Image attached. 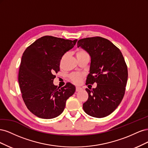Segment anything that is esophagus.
I'll return each mask as SVG.
<instances>
[{
    "label": "esophagus",
    "mask_w": 148,
    "mask_h": 148,
    "mask_svg": "<svg viewBox=\"0 0 148 148\" xmlns=\"http://www.w3.org/2000/svg\"><path fill=\"white\" fill-rule=\"evenodd\" d=\"M80 90H82V88L80 87H78V86H77L76 87V91H79Z\"/></svg>",
    "instance_id": "obj_1"
}]
</instances>
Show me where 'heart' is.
I'll list each match as a JSON object with an SVG mask.
<instances>
[{"mask_svg": "<svg viewBox=\"0 0 148 148\" xmlns=\"http://www.w3.org/2000/svg\"><path fill=\"white\" fill-rule=\"evenodd\" d=\"M77 57L89 56V54L86 51L84 50V49H80L77 52ZM82 77H83V75L81 73H73V74H71L70 76V78L71 81L76 83H78L80 81V79L82 78Z\"/></svg>", "mask_w": 148, "mask_h": 148, "instance_id": "obj_1", "label": "heart"}]
</instances>
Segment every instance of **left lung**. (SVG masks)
I'll return each mask as SVG.
<instances>
[{
  "label": "left lung",
  "mask_w": 148,
  "mask_h": 148,
  "mask_svg": "<svg viewBox=\"0 0 148 148\" xmlns=\"http://www.w3.org/2000/svg\"><path fill=\"white\" fill-rule=\"evenodd\" d=\"M77 46L91 56L86 84L97 83L96 88L86 89L88 99L83 110L92 117H105L116 109L125 95L128 69L124 57L112 42L99 36L79 39Z\"/></svg>",
  "instance_id": "obj_1"
}]
</instances>
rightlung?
Wrapping results in <instances>:
<instances>
[{
    "instance_id": "add662e5",
    "label": "right lung",
    "mask_w": 148,
    "mask_h": 148,
    "mask_svg": "<svg viewBox=\"0 0 148 148\" xmlns=\"http://www.w3.org/2000/svg\"><path fill=\"white\" fill-rule=\"evenodd\" d=\"M77 41L45 36L23 52L18 72L20 88L26 106L37 117L50 119L59 116L66 100L74 94L75 87L72 84L67 83L60 88L53 82L54 73L60 71L62 56Z\"/></svg>"
}]
</instances>
